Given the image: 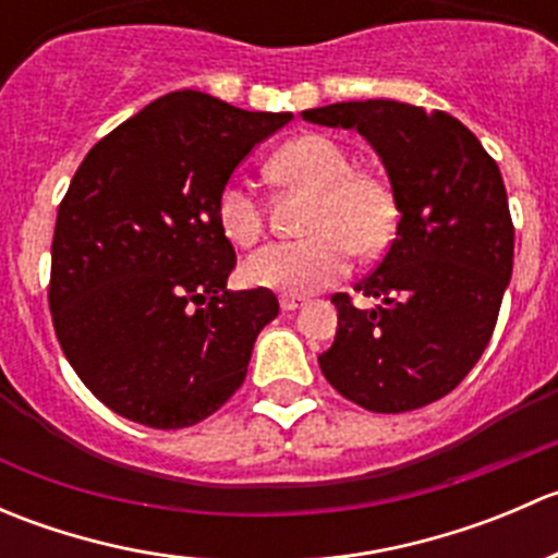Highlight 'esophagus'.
Segmentation results:
<instances>
[{
	"label": "esophagus",
	"mask_w": 558,
	"mask_h": 558,
	"mask_svg": "<svg viewBox=\"0 0 558 558\" xmlns=\"http://www.w3.org/2000/svg\"><path fill=\"white\" fill-rule=\"evenodd\" d=\"M280 307H283V313H294L302 307V300H296V296H283V300H280Z\"/></svg>",
	"instance_id": "34e87169"
}]
</instances>
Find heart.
Returning a JSON list of instances; mask_svg holds the SVG:
<instances>
[{
  "label": "heart",
  "instance_id": "1",
  "mask_svg": "<svg viewBox=\"0 0 558 558\" xmlns=\"http://www.w3.org/2000/svg\"><path fill=\"white\" fill-rule=\"evenodd\" d=\"M351 154L326 134H300L275 154L272 172L283 183L318 191L311 213V238L275 240L245 258L243 278L256 289L313 294L348 275L353 247L375 253L393 227V202L375 178L353 172ZM221 232L234 245L262 238L264 205L247 180H229L216 202Z\"/></svg>",
  "mask_w": 558,
  "mask_h": 558
}]
</instances>
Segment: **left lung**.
<instances>
[{"label":"left lung","mask_w":558,"mask_h":558,"mask_svg":"<svg viewBox=\"0 0 558 558\" xmlns=\"http://www.w3.org/2000/svg\"><path fill=\"white\" fill-rule=\"evenodd\" d=\"M302 118L356 129L384 161L397 238L356 286L380 300L359 311L335 294L337 335L324 378L373 413H408L446 397L492 340L513 275V221L497 161L448 112L364 99Z\"/></svg>","instance_id":"8db88e82"}]
</instances>
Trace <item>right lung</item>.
Instances as JSON below:
<instances>
[{
  "instance_id": "obj_1",
  "label": "right lung",
  "mask_w": 558,
  "mask_h": 558,
  "mask_svg": "<svg viewBox=\"0 0 558 558\" xmlns=\"http://www.w3.org/2000/svg\"><path fill=\"white\" fill-rule=\"evenodd\" d=\"M291 112H247L172 92L112 129L56 216L50 313L66 362L112 413L183 429L243 386L278 315L269 289L229 291L238 256L216 202Z\"/></svg>"
}]
</instances>
